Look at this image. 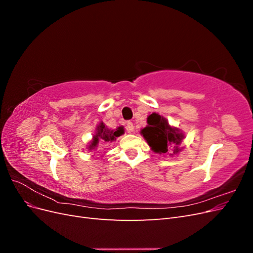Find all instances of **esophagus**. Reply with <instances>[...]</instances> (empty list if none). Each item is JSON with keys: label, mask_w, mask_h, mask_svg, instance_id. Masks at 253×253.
Masks as SVG:
<instances>
[{"label": "esophagus", "mask_w": 253, "mask_h": 253, "mask_svg": "<svg viewBox=\"0 0 253 253\" xmlns=\"http://www.w3.org/2000/svg\"><path fill=\"white\" fill-rule=\"evenodd\" d=\"M126 127H127V131L128 132H133L134 131V125L132 124L131 121H128L126 124Z\"/></svg>", "instance_id": "esophagus-1"}]
</instances>
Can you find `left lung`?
Listing matches in <instances>:
<instances>
[{
	"instance_id": "8db88e82",
	"label": "left lung",
	"mask_w": 253,
	"mask_h": 253,
	"mask_svg": "<svg viewBox=\"0 0 253 253\" xmlns=\"http://www.w3.org/2000/svg\"><path fill=\"white\" fill-rule=\"evenodd\" d=\"M148 126L142 128L140 133L147 140L151 149L155 153L165 154L173 147L170 155L177 154L180 149L177 147L183 139V134L177 127L171 126L168 120L160 115L153 113L147 119Z\"/></svg>"
}]
</instances>
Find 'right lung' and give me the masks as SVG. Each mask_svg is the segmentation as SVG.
<instances>
[{"label": "right lung", "instance_id": "1", "mask_svg": "<svg viewBox=\"0 0 253 253\" xmlns=\"http://www.w3.org/2000/svg\"><path fill=\"white\" fill-rule=\"evenodd\" d=\"M125 133L124 126H119L116 129H110L106 127L103 122H100L96 128V134L93 137V140H91L89 144V150H94L98 145L99 141L101 143H108L116 140L117 137Z\"/></svg>", "mask_w": 253, "mask_h": 253}]
</instances>
